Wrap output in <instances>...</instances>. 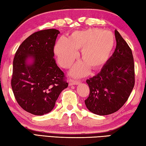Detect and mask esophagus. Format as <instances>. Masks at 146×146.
Returning a JSON list of instances; mask_svg holds the SVG:
<instances>
[{
  "label": "esophagus",
  "mask_w": 146,
  "mask_h": 146,
  "mask_svg": "<svg viewBox=\"0 0 146 146\" xmlns=\"http://www.w3.org/2000/svg\"><path fill=\"white\" fill-rule=\"evenodd\" d=\"M79 83H80V81L79 80H73V79H70V80H69V85L70 86L77 85Z\"/></svg>",
  "instance_id": "esophagus-1"
}]
</instances>
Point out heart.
Returning a JSON list of instances; mask_svg holds the SVG:
<instances>
[{"instance_id":"heart-1","label":"heart","mask_w":146,"mask_h":146,"mask_svg":"<svg viewBox=\"0 0 146 146\" xmlns=\"http://www.w3.org/2000/svg\"><path fill=\"white\" fill-rule=\"evenodd\" d=\"M114 38L108 31L98 29H88L73 32L70 38L61 36L55 47L58 63L64 68H69L78 58L77 49H82L81 58L84 62L76 64L71 71L75 76H82L93 70L102 68L111 55Z\"/></svg>"}]
</instances>
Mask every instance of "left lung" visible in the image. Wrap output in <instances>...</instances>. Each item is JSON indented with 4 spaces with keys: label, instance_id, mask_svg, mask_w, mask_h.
I'll return each instance as SVG.
<instances>
[{
    "label": "left lung",
    "instance_id": "8db88e82",
    "mask_svg": "<svg viewBox=\"0 0 146 146\" xmlns=\"http://www.w3.org/2000/svg\"><path fill=\"white\" fill-rule=\"evenodd\" d=\"M114 53L97 75L88 79L90 95L85 104L91 112L108 115L126 102L135 86V64L132 51L117 30Z\"/></svg>",
    "mask_w": 146,
    "mask_h": 146
}]
</instances>
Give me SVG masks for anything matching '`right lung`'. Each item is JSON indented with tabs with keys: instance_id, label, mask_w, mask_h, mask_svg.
Listing matches in <instances>:
<instances>
[{
	"instance_id": "add662e5",
	"label": "right lung",
	"mask_w": 146,
	"mask_h": 146,
	"mask_svg": "<svg viewBox=\"0 0 146 146\" xmlns=\"http://www.w3.org/2000/svg\"><path fill=\"white\" fill-rule=\"evenodd\" d=\"M60 31L48 29L36 31L23 41L13 58L11 81L19 105L35 115L53 110L62 91L68 83L54 58V46ZM28 57L34 59L28 65Z\"/></svg>"
}]
</instances>
